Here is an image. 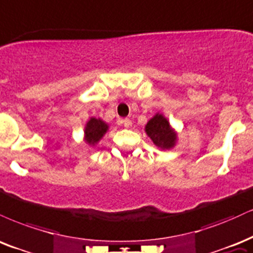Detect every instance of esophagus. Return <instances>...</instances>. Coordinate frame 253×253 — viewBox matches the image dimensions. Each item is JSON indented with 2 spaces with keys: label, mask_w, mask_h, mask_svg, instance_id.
Wrapping results in <instances>:
<instances>
[{
  "label": "esophagus",
  "mask_w": 253,
  "mask_h": 253,
  "mask_svg": "<svg viewBox=\"0 0 253 253\" xmlns=\"http://www.w3.org/2000/svg\"><path fill=\"white\" fill-rule=\"evenodd\" d=\"M120 123L122 124V126H124L126 127H130V126H131L132 122H131V120H129V118H124V120H121L120 121Z\"/></svg>",
  "instance_id": "34e87169"
}]
</instances>
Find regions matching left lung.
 Here are the masks:
<instances>
[{"mask_svg": "<svg viewBox=\"0 0 253 253\" xmlns=\"http://www.w3.org/2000/svg\"><path fill=\"white\" fill-rule=\"evenodd\" d=\"M148 136L153 139L157 147L162 149H170L175 143L176 135L173 131L168 121L162 115H155L145 126Z\"/></svg>", "mask_w": 253, "mask_h": 253, "instance_id": "obj_1", "label": "left lung"}]
</instances>
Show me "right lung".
Returning <instances> with one entry per match:
<instances>
[{"mask_svg":"<svg viewBox=\"0 0 253 253\" xmlns=\"http://www.w3.org/2000/svg\"><path fill=\"white\" fill-rule=\"evenodd\" d=\"M108 130V126L103 121L97 120V118H91L87 122L85 127L86 142L88 144H94L103 137L104 133Z\"/></svg>","mask_w":253,"mask_h":253,"instance_id":"right-lung-1","label":"right lung"}]
</instances>
